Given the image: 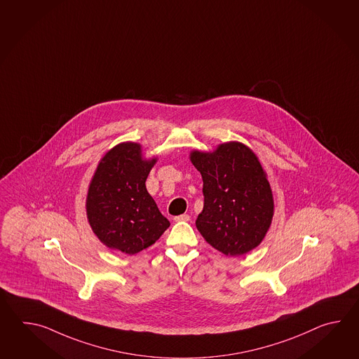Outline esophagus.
Instances as JSON below:
<instances>
[{"mask_svg":"<svg viewBox=\"0 0 359 359\" xmlns=\"http://www.w3.org/2000/svg\"><path fill=\"white\" fill-rule=\"evenodd\" d=\"M175 221L189 222L190 221V215H189V214H182V215H178V217H175Z\"/></svg>","mask_w":359,"mask_h":359,"instance_id":"1","label":"esophagus"}]
</instances>
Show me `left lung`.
I'll use <instances>...</instances> for the list:
<instances>
[{
  "label": "left lung",
  "mask_w": 359,
  "mask_h": 359,
  "mask_svg": "<svg viewBox=\"0 0 359 359\" xmlns=\"http://www.w3.org/2000/svg\"><path fill=\"white\" fill-rule=\"evenodd\" d=\"M203 177L204 208L196 227L214 249L231 257L262 243L273 217V196L257 155L240 142L222 144L213 153L192 151Z\"/></svg>",
  "instance_id": "obj_1"
}]
</instances>
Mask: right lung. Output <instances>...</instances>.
<instances>
[{"instance_id": "1", "label": "right lung", "mask_w": 359, "mask_h": 359, "mask_svg": "<svg viewBox=\"0 0 359 359\" xmlns=\"http://www.w3.org/2000/svg\"><path fill=\"white\" fill-rule=\"evenodd\" d=\"M141 145L123 142L109 150L92 177L86 209L92 231L107 248L133 255L170 226L146 190L156 163L144 161Z\"/></svg>"}]
</instances>
